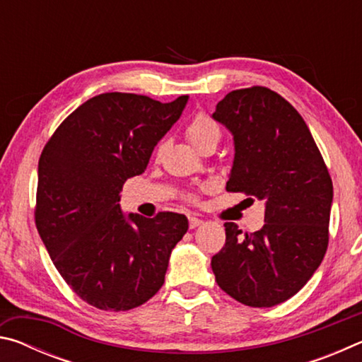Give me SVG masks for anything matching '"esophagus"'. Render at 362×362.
<instances>
[{"label": "esophagus", "instance_id": "34e87169", "mask_svg": "<svg viewBox=\"0 0 362 362\" xmlns=\"http://www.w3.org/2000/svg\"><path fill=\"white\" fill-rule=\"evenodd\" d=\"M201 223H203V220H201L199 217H196V216H189V217H188L189 228H196V226H199Z\"/></svg>", "mask_w": 362, "mask_h": 362}]
</instances>
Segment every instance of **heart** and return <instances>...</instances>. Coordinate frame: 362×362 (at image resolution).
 Here are the masks:
<instances>
[{
    "label": "heart",
    "instance_id": "obj_1",
    "mask_svg": "<svg viewBox=\"0 0 362 362\" xmlns=\"http://www.w3.org/2000/svg\"><path fill=\"white\" fill-rule=\"evenodd\" d=\"M187 137L189 142L196 146V148H201V146L209 144V142L218 144L220 127L217 126L216 121L209 118V116L204 113H199V115H196L192 121H189V124L187 127ZM163 148H164V142L158 144L156 156L161 155ZM182 196H183V199L188 201V203H196L199 198V189H187V192H183Z\"/></svg>",
    "mask_w": 362,
    "mask_h": 362
}]
</instances>
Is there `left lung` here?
Returning <instances> with one entry per match:
<instances>
[{"mask_svg": "<svg viewBox=\"0 0 362 362\" xmlns=\"http://www.w3.org/2000/svg\"><path fill=\"white\" fill-rule=\"evenodd\" d=\"M214 119L235 139L226 192L265 203V225L243 233L225 223V246L211 267L222 291L254 308L296 296L329 246L332 179L302 116L274 90H231Z\"/></svg>", "mask_w": 362, "mask_h": 362, "instance_id": "left-lung-1", "label": "left lung"}]
</instances>
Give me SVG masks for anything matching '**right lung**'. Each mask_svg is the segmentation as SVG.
Instances as JSON below:
<instances>
[{
	"instance_id": "obj_1",
	"label": "right lung",
	"mask_w": 362,
	"mask_h": 362,
	"mask_svg": "<svg viewBox=\"0 0 362 362\" xmlns=\"http://www.w3.org/2000/svg\"><path fill=\"white\" fill-rule=\"evenodd\" d=\"M187 100L95 95L66 116L41 151L36 228L60 276L95 308L126 311L150 300L188 230L183 214L124 217L118 204L124 182L146 169Z\"/></svg>"
}]
</instances>
